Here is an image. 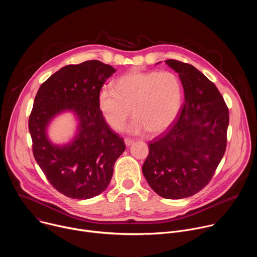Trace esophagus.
Returning <instances> with one entry per match:
<instances>
[{"label":"esophagus","instance_id":"obj_1","mask_svg":"<svg viewBox=\"0 0 257 257\" xmlns=\"http://www.w3.org/2000/svg\"><path fill=\"white\" fill-rule=\"evenodd\" d=\"M125 144L127 145V146H130L131 144H133V142H134V140L133 139H130V138H125Z\"/></svg>","mask_w":257,"mask_h":257}]
</instances>
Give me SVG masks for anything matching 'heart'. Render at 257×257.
<instances>
[{
  "instance_id": "heart-1",
  "label": "heart",
  "mask_w": 257,
  "mask_h": 257,
  "mask_svg": "<svg viewBox=\"0 0 257 257\" xmlns=\"http://www.w3.org/2000/svg\"><path fill=\"white\" fill-rule=\"evenodd\" d=\"M182 101V83L171 71H132L118 78L114 88H101L97 97L104 121L114 130L123 126L132 108L134 119L126 127L132 134L166 131L176 120Z\"/></svg>"
}]
</instances>
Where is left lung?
<instances>
[{
    "label": "left lung",
    "instance_id": "8db88e82",
    "mask_svg": "<svg viewBox=\"0 0 257 257\" xmlns=\"http://www.w3.org/2000/svg\"><path fill=\"white\" fill-rule=\"evenodd\" d=\"M184 89L185 101L171 129L151 141L142 173L151 188L168 199L203 189L225 155L229 109L216 86L194 66L167 60Z\"/></svg>",
    "mask_w": 257,
    "mask_h": 257
}]
</instances>
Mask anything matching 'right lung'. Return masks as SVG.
Returning a JSON list of instances; mask_svg holds the SVG:
<instances>
[{"label":"right lung","instance_id":"obj_1","mask_svg":"<svg viewBox=\"0 0 257 257\" xmlns=\"http://www.w3.org/2000/svg\"><path fill=\"white\" fill-rule=\"evenodd\" d=\"M115 72L97 60L68 65L48 78L35 95L28 121L33 156L53 187L67 197L89 199L103 192L126 149L123 138L104 121L97 102L103 83ZM67 110L80 121L78 133L71 143L57 146L46 129Z\"/></svg>","mask_w":257,"mask_h":257}]
</instances>
